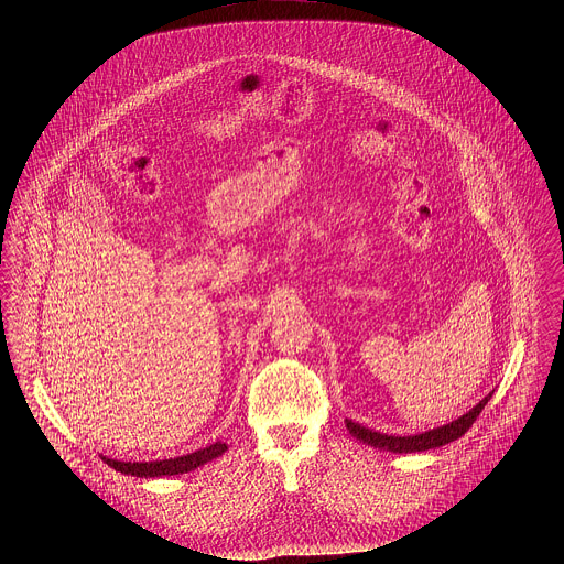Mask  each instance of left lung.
Returning a JSON list of instances; mask_svg holds the SVG:
<instances>
[{
  "label": "left lung",
  "instance_id": "left-lung-1",
  "mask_svg": "<svg viewBox=\"0 0 564 564\" xmlns=\"http://www.w3.org/2000/svg\"><path fill=\"white\" fill-rule=\"evenodd\" d=\"M490 398H492V393H488L482 402L474 405L469 412H465L460 419H456L453 423H448L444 427H437V430L419 433V435H403V437L402 435H387V433H380V431L368 430L359 423H352L349 419H347V430L359 442L380 448V451L400 453V455L402 453H423V451H431V448H437V446H444L448 442L458 440L465 431L474 425V421L480 416L484 405L488 403Z\"/></svg>",
  "mask_w": 564,
  "mask_h": 564
}]
</instances>
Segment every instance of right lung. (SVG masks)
Returning a JSON list of instances; mask_svg holds the SVG:
<instances>
[{
    "label": "right lung",
    "mask_w": 564,
    "mask_h": 564,
    "mask_svg": "<svg viewBox=\"0 0 564 564\" xmlns=\"http://www.w3.org/2000/svg\"><path fill=\"white\" fill-rule=\"evenodd\" d=\"M228 451L226 442H215L212 446L196 451L192 455L177 456V458H164V460H148V463H124V460H116L101 456L104 463H108L109 467H113L120 474L127 476H137V478H161V476H177V474H188L194 471L196 467L214 460L221 453Z\"/></svg>",
    "instance_id": "right-lung-1"
}]
</instances>
